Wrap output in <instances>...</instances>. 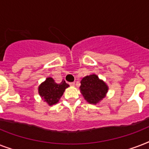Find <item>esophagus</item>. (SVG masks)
<instances>
[{
    "label": "esophagus",
    "mask_w": 149,
    "mask_h": 149,
    "mask_svg": "<svg viewBox=\"0 0 149 149\" xmlns=\"http://www.w3.org/2000/svg\"><path fill=\"white\" fill-rule=\"evenodd\" d=\"M70 86H74L75 83L74 82H71V83H70Z\"/></svg>",
    "instance_id": "1"
}]
</instances>
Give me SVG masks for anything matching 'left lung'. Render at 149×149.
<instances>
[{"instance_id":"8db88e82","label":"left lung","mask_w":149,"mask_h":149,"mask_svg":"<svg viewBox=\"0 0 149 149\" xmlns=\"http://www.w3.org/2000/svg\"><path fill=\"white\" fill-rule=\"evenodd\" d=\"M80 91L85 100L91 104H96L105 97L108 87L97 76H86L81 80Z\"/></svg>"}]
</instances>
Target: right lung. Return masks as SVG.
Segmentation results:
<instances>
[{"label": "right lung", "instance_id": "1", "mask_svg": "<svg viewBox=\"0 0 149 149\" xmlns=\"http://www.w3.org/2000/svg\"><path fill=\"white\" fill-rule=\"evenodd\" d=\"M68 86L69 84L64 80L60 84H56L52 78L49 77L39 86L38 93L45 102L49 105H53L58 103V99L63 96L65 88Z\"/></svg>", "mask_w": 149, "mask_h": 149}]
</instances>
